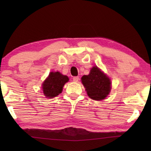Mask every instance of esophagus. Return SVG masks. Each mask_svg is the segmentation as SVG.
Segmentation results:
<instances>
[{
    "instance_id": "1",
    "label": "esophagus",
    "mask_w": 151,
    "mask_h": 151,
    "mask_svg": "<svg viewBox=\"0 0 151 151\" xmlns=\"http://www.w3.org/2000/svg\"><path fill=\"white\" fill-rule=\"evenodd\" d=\"M73 80L74 82H77L78 81V80H79V77H78V76H74V77L73 78Z\"/></svg>"
}]
</instances>
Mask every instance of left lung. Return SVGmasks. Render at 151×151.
<instances>
[{
	"label": "left lung",
	"mask_w": 151,
	"mask_h": 151,
	"mask_svg": "<svg viewBox=\"0 0 151 151\" xmlns=\"http://www.w3.org/2000/svg\"><path fill=\"white\" fill-rule=\"evenodd\" d=\"M82 82L88 95L95 101L104 99L110 92L111 82L97 67H93L88 75L82 77Z\"/></svg>",
	"instance_id": "left-lung-1"
}]
</instances>
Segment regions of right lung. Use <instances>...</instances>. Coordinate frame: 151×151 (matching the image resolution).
<instances>
[{"label": "right lung", "mask_w": 151, "mask_h": 151, "mask_svg": "<svg viewBox=\"0 0 151 151\" xmlns=\"http://www.w3.org/2000/svg\"><path fill=\"white\" fill-rule=\"evenodd\" d=\"M69 78L59 72H51L43 84V93L48 98H53L62 93L64 84Z\"/></svg>", "instance_id": "right-lung-1"}]
</instances>
